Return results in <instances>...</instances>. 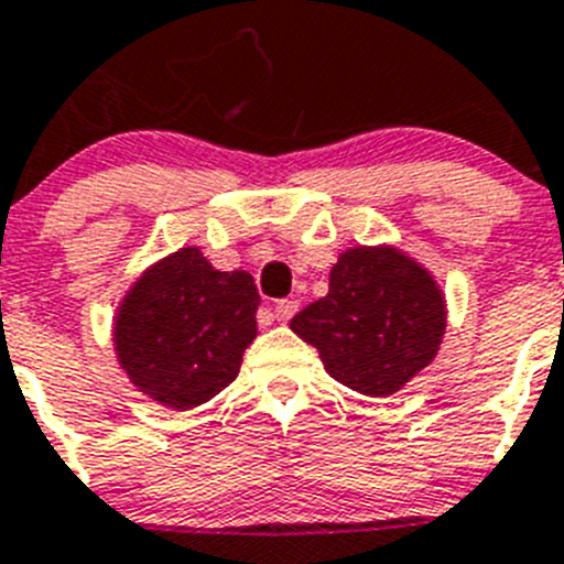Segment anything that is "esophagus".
Wrapping results in <instances>:
<instances>
[{"label":"esophagus","mask_w":564,"mask_h":564,"mask_svg":"<svg viewBox=\"0 0 564 564\" xmlns=\"http://www.w3.org/2000/svg\"><path fill=\"white\" fill-rule=\"evenodd\" d=\"M297 312V301H278L275 303V321H281V323H286V321H292V315H295Z\"/></svg>","instance_id":"1"}]
</instances>
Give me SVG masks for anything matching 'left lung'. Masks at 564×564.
<instances>
[{
  "label": "left lung",
  "instance_id": "left-lung-1",
  "mask_svg": "<svg viewBox=\"0 0 564 564\" xmlns=\"http://www.w3.org/2000/svg\"><path fill=\"white\" fill-rule=\"evenodd\" d=\"M337 383L389 398L437 357L445 297L423 263L398 247H351L329 272V295L289 323Z\"/></svg>",
  "mask_w": 564,
  "mask_h": 564
}]
</instances>
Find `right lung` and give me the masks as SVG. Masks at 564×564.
I'll return each instance as SVG.
<instances>
[{
  "instance_id": "1",
  "label": "right lung",
  "mask_w": 564,
  "mask_h": 564,
  "mask_svg": "<svg viewBox=\"0 0 564 564\" xmlns=\"http://www.w3.org/2000/svg\"><path fill=\"white\" fill-rule=\"evenodd\" d=\"M258 289L249 272H221L198 247H181L127 289L112 346L130 383L155 403L189 411L238 377L258 335Z\"/></svg>"
}]
</instances>
